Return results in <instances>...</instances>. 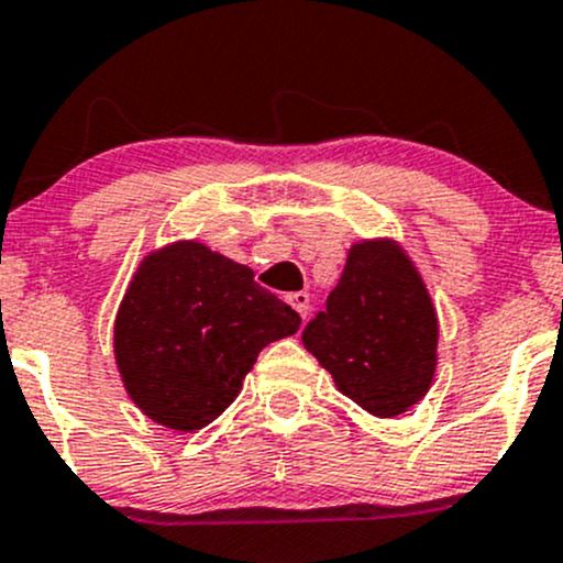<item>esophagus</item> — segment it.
Masks as SVG:
<instances>
[{
    "label": "esophagus",
    "mask_w": 563,
    "mask_h": 563,
    "mask_svg": "<svg viewBox=\"0 0 563 563\" xmlns=\"http://www.w3.org/2000/svg\"><path fill=\"white\" fill-rule=\"evenodd\" d=\"M309 303H311L309 292H292V295H289V306H292V309L298 311L303 320H306V314H309Z\"/></svg>",
    "instance_id": "esophagus-1"
}]
</instances>
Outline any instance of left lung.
<instances>
[{
	"instance_id": "8db88e82",
	"label": "left lung",
	"mask_w": 563,
	"mask_h": 563,
	"mask_svg": "<svg viewBox=\"0 0 563 563\" xmlns=\"http://www.w3.org/2000/svg\"><path fill=\"white\" fill-rule=\"evenodd\" d=\"M439 320L415 263L390 239L361 241L303 346L335 387L368 415L396 417L428 393L437 371Z\"/></svg>"
}]
</instances>
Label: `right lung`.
Segmentation results:
<instances>
[{"label": "right lung", "instance_id": "obj_1", "mask_svg": "<svg viewBox=\"0 0 563 563\" xmlns=\"http://www.w3.org/2000/svg\"><path fill=\"white\" fill-rule=\"evenodd\" d=\"M300 317L254 282V271L176 241L152 252L126 287L113 324L121 382L137 409L173 431L217 420L271 341Z\"/></svg>", "mask_w": 563, "mask_h": 563}]
</instances>
